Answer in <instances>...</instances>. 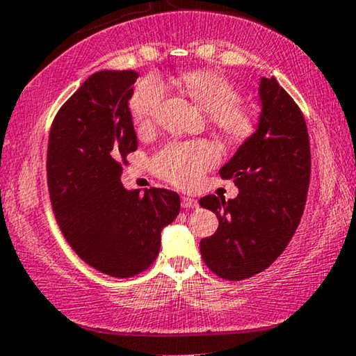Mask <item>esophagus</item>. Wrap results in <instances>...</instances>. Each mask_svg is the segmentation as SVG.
<instances>
[{
  "label": "esophagus",
  "mask_w": 356,
  "mask_h": 356,
  "mask_svg": "<svg viewBox=\"0 0 356 356\" xmlns=\"http://www.w3.org/2000/svg\"><path fill=\"white\" fill-rule=\"evenodd\" d=\"M182 208H185V209L198 208V202L192 197H182Z\"/></svg>",
  "instance_id": "obj_1"
}]
</instances>
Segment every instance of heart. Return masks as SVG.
<instances>
[{
	"label": "heart",
	"instance_id": "1",
	"mask_svg": "<svg viewBox=\"0 0 356 356\" xmlns=\"http://www.w3.org/2000/svg\"><path fill=\"white\" fill-rule=\"evenodd\" d=\"M185 93L207 111L208 121L229 143H240L254 132L257 118L243 103L227 77L213 71L185 72L177 79ZM166 98V87L158 77L140 80L130 98V114L138 129L148 127ZM219 161V149L208 140L169 143L154 158L159 177L177 187H195L203 174Z\"/></svg>",
	"mask_w": 356,
	"mask_h": 356
}]
</instances>
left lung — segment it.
<instances>
[{"label":"left lung","mask_w":356,"mask_h":356,"mask_svg":"<svg viewBox=\"0 0 356 356\" xmlns=\"http://www.w3.org/2000/svg\"><path fill=\"white\" fill-rule=\"evenodd\" d=\"M258 129L221 168L234 179V200L207 195L219 227L200 242L207 266L216 276L242 280L264 271L282 254L302 219L312 174L307 122L297 103L274 77L259 82Z\"/></svg>","instance_id":"left-lung-1"}]
</instances>
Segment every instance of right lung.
<instances>
[{
    "instance_id": "right-lung-1",
    "label": "right lung",
    "mask_w": 356,
    "mask_h": 356,
    "mask_svg": "<svg viewBox=\"0 0 356 356\" xmlns=\"http://www.w3.org/2000/svg\"><path fill=\"white\" fill-rule=\"evenodd\" d=\"M135 71H99L63 104L48 140L49 200L64 237L85 263L113 277L152 266L180 198L166 188L126 190L122 164L137 149L129 99Z\"/></svg>"
}]
</instances>
